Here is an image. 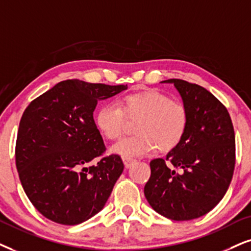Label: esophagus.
Here are the masks:
<instances>
[{"label": "esophagus", "mask_w": 251, "mask_h": 251, "mask_svg": "<svg viewBox=\"0 0 251 251\" xmlns=\"http://www.w3.org/2000/svg\"><path fill=\"white\" fill-rule=\"evenodd\" d=\"M123 162H124V164H125L126 168H129L133 163L135 162V160H134V158H132V157H125V156H124L123 157Z\"/></svg>", "instance_id": "esophagus-1"}]
</instances>
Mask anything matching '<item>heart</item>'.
I'll return each mask as SVG.
<instances>
[{
    "instance_id": "obj_1",
    "label": "heart",
    "mask_w": 251,
    "mask_h": 251,
    "mask_svg": "<svg viewBox=\"0 0 251 251\" xmlns=\"http://www.w3.org/2000/svg\"><path fill=\"white\" fill-rule=\"evenodd\" d=\"M140 118L138 134L120 140L111 151L125 157L139 156L158 148L169 151L183 140L189 125V112L184 103L171 100L155 89L136 91L120 98L118 105L105 103L98 107L95 125L109 140H118L125 118Z\"/></svg>"
}]
</instances>
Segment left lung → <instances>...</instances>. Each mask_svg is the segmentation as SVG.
<instances>
[{
  "mask_svg": "<svg viewBox=\"0 0 251 251\" xmlns=\"http://www.w3.org/2000/svg\"><path fill=\"white\" fill-rule=\"evenodd\" d=\"M174 83L189 112L180 144L166 158L151 161L145 197L154 211L176 221L192 220L224 198L235 167V134L229 113L205 88L178 78ZM180 167L182 174L166 166Z\"/></svg>",
  "mask_w": 251,
  "mask_h": 251,
  "instance_id": "1",
  "label": "left lung"
}]
</instances>
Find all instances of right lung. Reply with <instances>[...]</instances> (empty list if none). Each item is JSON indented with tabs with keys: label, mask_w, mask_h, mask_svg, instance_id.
I'll use <instances>...</instances> for the list:
<instances>
[{
	"label": "right lung",
	"mask_w": 251,
	"mask_h": 251,
	"mask_svg": "<svg viewBox=\"0 0 251 251\" xmlns=\"http://www.w3.org/2000/svg\"><path fill=\"white\" fill-rule=\"evenodd\" d=\"M127 89L126 85L59 82L28 104L16 141V167L27 198L44 217L61 225H78L105 205L122 175L119 155L105 151L95 125L98 100Z\"/></svg>",
	"instance_id": "right-lung-1"
}]
</instances>
